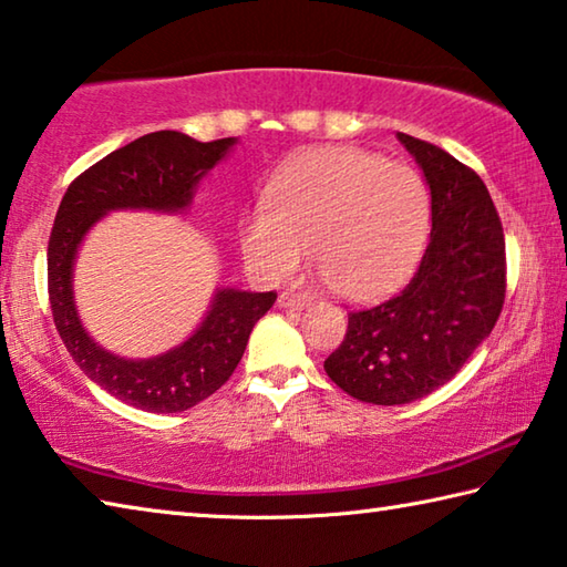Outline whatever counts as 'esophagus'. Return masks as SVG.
Returning a JSON list of instances; mask_svg holds the SVG:
<instances>
[{"mask_svg": "<svg viewBox=\"0 0 567 567\" xmlns=\"http://www.w3.org/2000/svg\"><path fill=\"white\" fill-rule=\"evenodd\" d=\"M306 303H309V299H306V296H301V293L286 291V293L278 296V306H281V309H303Z\"/></svg>", "mask_w": 567, "mask_h": 567, "instance_id": "1", "label": "esophagus"}]
</instances>
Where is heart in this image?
<instances>
[{
	"mask_svg": "<svg viewBox=\"0 0 567 567\" xmlns=\"http://www.w3.org/2000/svg\"><path fill=\"white\" fill-rule=\"evenodd\" d=\"M429 226L431 192L415 168L326 146L278 168L264 204L238 224V251L254 276L278 281L309 246L341 299L371 301L409 278Z\"/></svg>",
	"mask_w": 567,
	"mask_h": 567,
	"instance_id": "1",
	"label": "heart"
}]
</instances>
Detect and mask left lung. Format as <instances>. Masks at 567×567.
Masks as SVG:
<instances>
[{
	"instance_id": "1",
	"label": "left lung",
	"mask_w": 567,
	"mask_h": 567,
	"mask_svg": "<svg viewBox=\"0 0 567 567\" xmlns=\"http://www.w3.org/2000/svg\"><path fill=\"white\" fill-rule=\"evenodd\" d=\"M431 188V238L419 271L389 301L349 313L329 379L375 405L441 389L493 331L505 301V238L483 178L441 146L399 132Z\"/></svg>"
}]
</instances>
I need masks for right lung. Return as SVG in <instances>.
Wrapping results in <instances>:
<instances>
[{
    "instance_id": "right-lung-1",
    "label": "right lung",
    "mask_w": 567,
    "mask_h": 567,
    "mask_svg": "<svg viewBox=\"0 0 567 567\" xmlns=\"http://www.w3.org/2000/svg\"><path fill=\"white\" fill-rule=\"evenodd\" d=\"M234 136L196 142L182 132H154L116 148L69 184L47 246V281L54 326L79 369L114 399L148 413H178L231 379L256 321L276 293L221 289L202 326L162 355L128 361L96 346L79 321L72 271L89 228L116 208L184 212L206 172L221 162Z\"/></svg>"
}]
</instances>
